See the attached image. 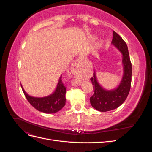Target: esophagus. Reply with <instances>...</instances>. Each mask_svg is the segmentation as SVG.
I'll return each instance as SVG.
<instances>
[{
  "instance_id": "1",
  "label": "esophagus",
  "mask_w": 152,
  "mask_h": 152,
  "mask_svg": "<svg viewBox=\"0 0 152 152\" xmlns=\"http://www.w3.org/2000/svg\"><path fill=\"white\" fill-rule=\"evenodd\" d=\"M80 59H77V60H75L74 62H73V68H74V70L75 71L79 72L80 69H81V61H80ZM81 83V82L80 81L79 79H75L73 82V85L75 86H79Z\"/></svg>"
}]
</instances>
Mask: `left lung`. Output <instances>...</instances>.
Wrapping results in <instances>:
<instances>
[{
	"mask_svg": "<svg viewBox=\"0 0 152 152\" xmlns=\"http://www.w3.org/2000/svg\"><path fill=\"white\" fill-rule=\"evenodd\" d=\"M112 44L122 54L124 74L120 84L112 90H106L97 81L94 71L91 80L94 89V93L90 98V103L94 108L99 112H108L118 108L125 102L129 93L131 85L132 65L126 43L121 37L113 31Z\"/></svg>",
	"mask_w": 152,
	"mask_h": 152,
	"instance_id": "left-lung-1",
	"label": "left lung"
}]
</instances>
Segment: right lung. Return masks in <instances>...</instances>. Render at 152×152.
<instances>
[{
	"mask_svg": "<svg viewBox=\"0 0 152 152\" xmlns=\"http://www.w3.org/2000/svg\"><path fill=\"white\" fill-rule=\"evenodd\" d=\"M61 76L59 77L58 84L54 93L44 98H37L29 96L21 84L22 90L28 102L35 109L45 113H54L59 111L65 105L66 101V87L63 83Z\"/></svg>",
	"mask_w": 152,
	"mask_h": 152,
	"instance_id": "add662e5",
	"label": "right lung"
}]
</instances>
